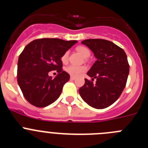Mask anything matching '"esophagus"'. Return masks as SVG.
<instances>
[{
  "label": "esophagus",
  "instance_id": "obj_1",
  "mask_svg": "<svg viewBox=\"0 0 148 148\" xmlns=\"http://www.w3.org/2000/svg\"><path fill=\"white\" fill-rule=\"evenodd\" d=\"M70 80H72V81L75 80V77H73V76H70Z\"/></svg>",
  "mask_w": 148,
  "mask_h": 148
}]
</instances>
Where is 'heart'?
<instances>
[{"label": "heart", "instance_id": "heart-1", "mask_svg": "<svg viewBox=\"0 0 148 148\" xmlns=\"http://www.w3.org/2000/svg\"><path fill=\"white\" fill-rule=\"evenodd\" d=\"M76 50L78 53H79V54L81 56H82L84 58H88L90 55V52L87 47H78L76 48ZM61 61L63 63H66L68 60V53H65L64 54L61 56ZM65 70L66 71V73H69L71 76L73 77H78L82 74V73L86 70V67L84 66H77V65H70L68 66L67 67H66Z\"/></svg>", "mask_w": 148, "mask_h": 148}]
</instances>
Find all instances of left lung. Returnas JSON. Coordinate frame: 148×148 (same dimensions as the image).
I'll return each mask as SVG.
<instances>
[{"instance_id":"obj_1","label":"left lung","mask_w":148,"mask_h":148,"mask_svg":"<svg viewBox=\"0 0 148 148\" xmlns=\"http://www.w3.org/2000/svg\"><path fill=\"white\" fill-rule=\"evenodd\" d=\"M92 51L96 61L87 75L96 79L95 84L85 78L79 89L84 101L96 109H104L119 98L129 75L127 57L119 46L104 39H87L82 41Z\"/></svg>"}]
</instances>
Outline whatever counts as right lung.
<instances>
[{"label":"right lung","instance_id":"add662e5","mask_svg":"<svg viewBox=\"0 0 148 148\" xmlns=\"http://www.w3.org/2000/svg\"><path fill=\"white\" fill-rule=\"evenodd\" d=\"M78 42L58 38H41L32 40L19 56L17 79L23 95L29 102L38 108H44L59 98L70 75L62 70L61 56ZM57 70L55 78L48 73Z\"/></svg>","mask_w":148,"mask_h":148}]
</instances>
